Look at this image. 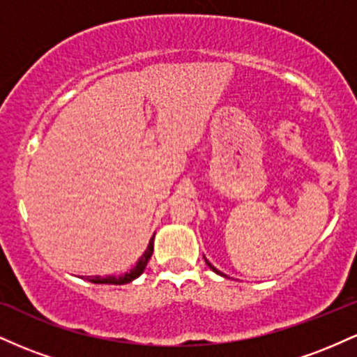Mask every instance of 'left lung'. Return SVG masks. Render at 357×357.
I'll list each match as a JSON object with an SVG mask.
<instances>
[{
	"label": "left lung",
	"instance_id": "obj_1",
	"mask_svg": "<svg viewBox=\"0 0 357 357\" xmlns=\"http://www.w3.org/2000/svg\"><path fill=\"white\" fill-rule=\"evenodd\" d=\"M204 261H206V265H208V267H210V268L213 270V272H216V273H218V275H223V273H221V272H220V270H216L215 267H213V265L210 264V261H208V260H206V258H204Z\"/></svg>",
	"mask_w": 357,
	"mask_h": 357
}]
</instances>
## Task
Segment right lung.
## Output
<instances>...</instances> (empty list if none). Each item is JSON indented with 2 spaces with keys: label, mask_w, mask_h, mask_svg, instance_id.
<instances>
[{
  "label": "right lung",
  "mask_w": 357,
  "mask_h": 357,
  "mask_svg": "<svg viewBox=\"0 0 357 357\" xmlns=\"http://www.w3.org/2000/svg\"><path fill=\"white\" fill-rule=\"evenodd\" d=\"M154 252V236L149 240V245H147L146 252L142 253V257L139 258L136 267L130 268L129 272L124 273V275H107V277H85V280L92 282V284H112V285H124V284H129V282H132L134 278H137L141 275L142 272H144L147 261H149L151 255H153Z\"/></svg>",
  "instance_id": "add662e5"
}]
</instances>
